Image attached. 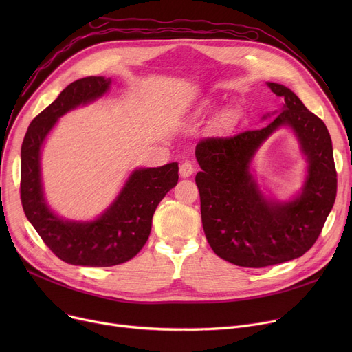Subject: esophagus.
<instances>
[{
	"instance_id": "obj_1",
	"label": "esophagus",
	"mask_w": 352,
	"mask_h": 352,
	"mask_svg": "<svg viewBox=\"0 0 352 352\" xmlns=\"http://www.w3.org/2000/svg\"><path fill=\"white\" fill-rule=\"evenodd\" d=\"M194 171H195V168H194V165H192L190 161L182 162L181 166H179V175H181L182 178L191 177V175L194 174Z\"/></svg>"
}]
</instances>
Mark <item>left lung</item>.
I'll use <instances>...</instances> for the list:
<instances>
[{"instance_id":"left-lung-1","label":"left lung","mask_w":352,"mask_h":352,"mask_svg":"<svg viewBox=\"0 0 352 352\" xmlns=\"http://www.w3.org/2000/svg\"><path fill=\"white\" fill-rule=\"evenodd\" d=\"M267 85L283 101L275 120L232 137L204 138L195 148L202 170L195 182L207 241L223 260L248 268L304 255L316 244L337 197L334 154L325 124L289 88ZM283 124L294 129L309 162L303 192L289 203L265 200L249 173L257 148Z\"/></svg>"}]
</instances>
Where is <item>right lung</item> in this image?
<instances>
[{
	"label": "right lung",
	"instance_id": "obj_1",
	"mask_svg": "<svg viewBox=\"0 0 352 352\" xmlns=\"http://www.w3.org/2000/svg\"><path fill=\"white\" fill-rule=\"evenodd\" d=\"M109 78L85 77L65 87L58 98L36 116L21 146V204L35 231L60 260L82 267H113L134 258L151 232L160 201L178 182V164L140 168L129 175L117 199L91 223L65 221L47 206L40 155L41 146L57 120L81 104L104 96Z\"/></svg>",
	"mask_w": 352,
	"mask_h": 352
}]
</instances>
